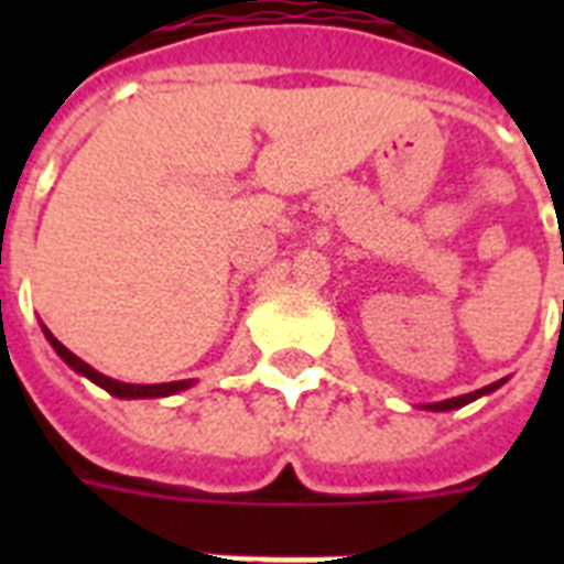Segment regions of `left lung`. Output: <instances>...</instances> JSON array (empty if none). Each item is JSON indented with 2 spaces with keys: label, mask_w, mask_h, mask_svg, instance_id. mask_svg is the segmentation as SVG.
<instances>
[{
  "label": "left lung",
  "mask_w": 564,
  "mask_h": 564,
  "mask_svg": "<svg viewBox=\"0 0 564 564\" xmlns=\"http://www.w3.org/2000/svg\"><path fill=\"white\" fill-rule=\"evenodd\" d=\"M507 383V377L503 380H495V383L482 386V389H477V392H468V394H459V398H447V401H436V403H424L421 410H430V412H447V410H459V406H465V403L477 401V398H482V394H491L495 389H500V386Z\"/></svg>",
  "instance_id": "left-lung-1"
}]
</instances>
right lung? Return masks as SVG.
Segmentation results:
<instances>
[{
    "label": "right lung",
    "mask_w": 564,
    "mask_h": 564,
    "mask_svg": "<svg viewBox=\"0 0 564 564\" xmlns=\"http://www.w3.org/2000/svg\"><path fill=\"white\" fill-rule=\"evenodd\" d=\"M40 327H43V334H46L48 345L55 348L57 357H61V360H64L69 369L78 371V375H84L96 386H101V389L113 394V398H126V401H134V398H170V394L184 392V389H189V386H193V380H172V383H122V380H113V377L101 375V371H96L93 366H87L82 357H75V354L69 351L64 343H57L46 325H40Z\"/></svg>",
    "instance_id": "1"
}]
</instances>
